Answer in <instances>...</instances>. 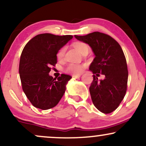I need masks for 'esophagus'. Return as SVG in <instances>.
Listing matches in <instances>:
<instances>
[{
    "label": "esophagus",
    "mask_w": 146,
    "mask_h": 146,
    "mask_svg": "<svg viewBox=\"0 0 146 146\" xmlns=\"http://www.w3.org/2000/svg\"><path fill=\"white\" fill-rule=\"evenodd\" d=\"M80 76H81V75H73L72 77H73V78L78 79L79 78H80Z\"/></svg>",
    "instance_id": "esophagus-1"
}]
</instances>
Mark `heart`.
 <instances>
[{"mask_svg":"<svg viewBox=\"0 0 146 146\" xmlns=\"http://www.w3.org/2000/svg\"><path fill=\"white\" fill-rule=\"evenodd\" d=\"M75 49L80 53H82L84 51H88V45L84 42H75L73 44ZM65 53V48H62L58 51V59L61 60L64 58ZM83 71V66L82 65L79 64H68L66 68V72L68 73H71V74L74 75H78L80 74Z\"/></svg>","mask_w":146,"mask_h":146,"instance_id":"heart-1","label":"heart"}]
</instances>
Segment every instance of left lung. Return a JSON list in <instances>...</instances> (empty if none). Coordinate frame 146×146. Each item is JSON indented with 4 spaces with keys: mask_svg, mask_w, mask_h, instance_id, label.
<instances>
[{
    "mask_svg": "<svg viewBox=\"0 0 146 146\" xmlns=\"http://www.w3.org/2000/svg\"><path fill=\"white\" fill-rule=\"evenodd\" d=\"M74 37L89 45L94 53L90 71L96 75H105L101 80L93 75L89 88L92 102L102 113H112L123 100L127 89L128 72L123 50L112 37L98 31Z\"/></svg>",
    "mask_w": 146,
    "mask_h": 146,
    "instance_id": "obj_1",
    "label": "left lung"
}]
</instances>
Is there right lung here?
Segmentation results:
<instances>
[{"instance_id":"right-lung-1","label":"right lung","mask_w":146,"mask_h":146,"mask_svg":"<svg viewBox=\"0 0 146 146\" xmlns=\"http://www.w3.org/2000/svg\"><path fill=\"white\" fill-rule=\"evenodd\" d=\"M73 36L37 35L23 48L19 64L22 87L33 106L47 110L56 106L62 98L71 76L62 74L58 79L48 73L57 63V53Z\"/></svg>"}]
</instances>
